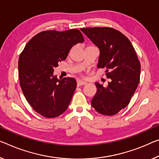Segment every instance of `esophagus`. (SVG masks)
<instances>
[{
  "instance_id": "esophagus-1",
  "label": "esophagus",
  "mask_w": 159,
  "mask_h": 159,
  "mask_svg": "<svg viewBox=\"0 0 159 159\" xmlns=\"http://www.w3.org/2000/svg\"><path fill=\"white\" fill-rule=\"evenodd\" d=\"M85 84H87V82H86L82 81V80H77V87L82 86V85H85Z\"/></svg>"
}]
</instances>
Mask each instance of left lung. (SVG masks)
<instances>
[{
	"instance_id": "8db88e82",
	"label": "left lung",
	"mask_w": 159,
	"mask_h": 159,
	"mask_svg": "<svg viewBox=\"0 0 159 159\" xmlns=\"http://www.w3.org/2000/svg\"><path fill=\"white\" fill-rule=\"evenodd\" d=\"M81 30L99 48L97 67L106 68L105 75L111 79L107 87L95 83L92 107L103 115H115L129 104L138 87L141 64L137 55L129 39L115 29L94 27Z\"/></svg>"
}]
</instances>
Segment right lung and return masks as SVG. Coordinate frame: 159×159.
Returning a JSON list of instances; mask_svg holds the SVG:
<instances>
[{"label":"right lung","mask_w":159,"mask_h":159,"mask_svg":"<svg viewBox=\"0 0 159 159\" xmlns=\"http://www.w3.org/2000/svg\"><path fill=\"white\" fill-rule=\"evenodd\" d=\"M81 32L45 30L27 43L18 60V78L24 96L33 109L46 118L64 113L77 87L72 77L53 75L58 62L65 60L73 45L84 42Z\"/></svg>","instance_id":"1"}]
</instances>
